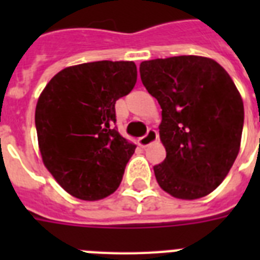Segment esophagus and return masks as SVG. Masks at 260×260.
I'll list each match as a JSON object with an SVG mask.
<instances>
[{
    "instance_id": "34e87169",
    "label": "esophagus",
    "mask_w": 260,
    "mask_h": 260,
    "mask_svg": "<svg viewBox=\"0 0 260 260\" xmlns=\"http://www.w3.org/2000/svg\"><path fill=\"white\" fill-rule=\"evenodd\" d=\"M156 140H158V132L155 129H148L146 136H143V138L139 139V144H140L143 148H146V147H148L150 144L155 143Z\"/></svg>"
}]
</instances>
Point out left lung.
<instances>
[{"label": "left lung", "instance_id": "obj_1", "mask_svg": "<svg viewBox=\"0 0 260 260\" xmlns=\"http://www.w3.org/2000/svg\"><path fill=\"white\" fill-rule=\"evenodd\" d=\"M140 77L162 108L166 159L154 166L159 186L179 200L205 197L240 150L244 106L238 87L216 60L197 55L144 60Z\"/></svg>", "mask_w": 260, "mask_h": 260}]
</instances>
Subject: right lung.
Instances as JSON below:
<instances>
[{"instance_id":"add662e5","label":"right lung","mask_w":260,"mask_h":260,"mask_svg":"<svg viewBox=\"0 0 260 260\" xmlns=\"http://www.w3.org/2000/svg\"><path fill=\"white\" fill-rule=\"evenodd\" d=\"M136 79L134 62L82 63L59 71L39 95L35 124L43 163L73 197L97 201L120 186L136 146L112 128L114 104Z\"/></svg>"}]
</instances>
